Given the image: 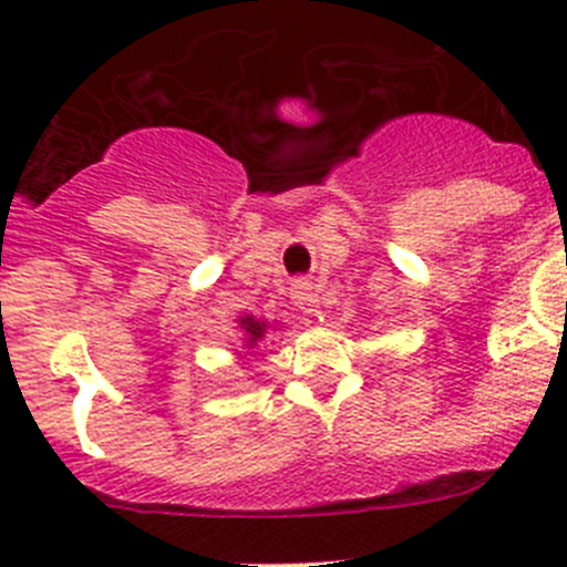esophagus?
Masks as SVG:
<instances>
[{
    "label": "esophagus",
    "instance_id": "34e87169",
    "mask_svg": "<svg viewBox=\"0 0 567 567\" xmlns=\"http://www.w3.org/2000/svg\"><path fill=\"white\" fill-rule=\"evenodd\" d=\"M293 299L296 305L301 307L305 312H318V293L312 290V282H307V279H299V282L293 285Z\"/></svg>",
    "mask_w": 567,
    "mask_h": 567
}]
</instances>
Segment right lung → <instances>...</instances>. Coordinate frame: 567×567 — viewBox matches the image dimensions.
<instances>
[{
	"label": "right lung",
	"mask_w": 567,
	"mask_h": 567,
	"mask_svg": "<svg viewBox=\"0 0 567 567\" xmlns=\"http://www.w3.org/2000/svg\"><path fill=\"white\" fill-rule=\"evenodd\" d=\"M238 323H241V329H244V334H247V348H255L257 346V340H260V337H266V320H257L255 316H244V318H238Z\"/></svg>",
	"instance_id": "right-lung-1"
}]
</instances>
